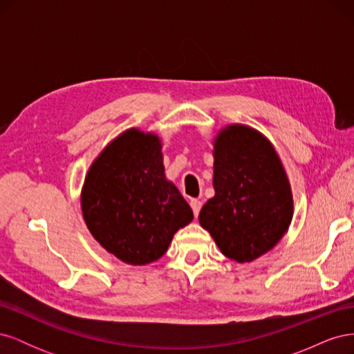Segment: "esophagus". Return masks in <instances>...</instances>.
Masks as SVG:
<instances>
[{
	"label": "esophagus",
	"instance_id": "34e87169",
	"mask_svg": "<svg viewBox=\"0 0 354 354\" xmlns=\"http://www.w3.org/2000/svg\"><path fill=\"white\" fill-rule=\"evenodd\" d=\"M190 207H192V211H194V216L198 217V214L202 208V202L199 199H190Z\"/></svg>",
	"mask_w": 354,
	"mask_h": 354
}]
</instances>
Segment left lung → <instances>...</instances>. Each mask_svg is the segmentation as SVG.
<instances>
[{
	"label": "left lung",
	"instance_id": "8db88e82",
	"mask_svg": "<svg viewBox=\"0 0 354 354\" xmlns=\"http://www.w3.org/2000/svg\"><path fill=\"white\" fill-rule=\"evenodd\" d=\"M214 190L199 223L230 260L250 263L282 239L292 220V192L273 145L233 124L214 140Z\"/></svg>",
	"mask_w": 354,
	"mask_h": 354
}]
</instances>
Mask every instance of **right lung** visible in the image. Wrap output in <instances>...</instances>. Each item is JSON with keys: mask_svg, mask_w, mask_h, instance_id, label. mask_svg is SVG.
Masks as SVG:
<instances>
[{"mask_svg": "<svg viewBox=\"0 0 354 354\" xmlns=\"http://www.w3.org/2000/svg\"><path fill=\"white\" fill-rule=\"evenodd\" d=\"M159 137L130 128L106 146L85 176L81 208L103 248L127 264L162 257L174 233L194 220L178 189L165 178Z\"/></svg>", "mask_w": 354, "mask_h": 354, "instance_id": "right-lung-1", "label": "right lung"}]
</instances>
